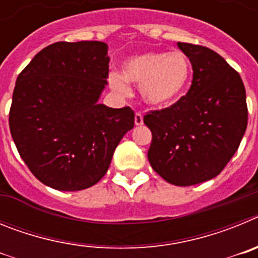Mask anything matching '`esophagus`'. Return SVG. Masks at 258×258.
Returning <instances> with one entry per match:
<instances>
[{"mask_svg":"<svg viewBox=\"0 0 258 258\" xmlns=\"http://www.w3.org/2000/svg\"><path fill=\"white\" fill-rule=\"evenodd\" d=\"M134 122H136L137 126L143 124V115L141 112H137L136 116H134Z\"/></svg>","mask_w":258,"mask_h":258,"instance_id":"34e87169","label":"esophagus"}]
</instances>
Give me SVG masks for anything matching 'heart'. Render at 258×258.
Here are the masks:
<instances>
[{
    "instance_id": "1",
    "label": "heart",
    "mask_w": 258,
    "mask_h": 258,
    "mask_svg": "<svg viewBox=\"0 0 258 258\" xmlns=\"http://www.w3.org/2000/svg\"><path fill=\"white\" fill-rule=\"evenodd\" d=\"M191 67L181 51H150L127 58L121 75L109 74L111 88L118 94H129L128 84L140 86L143 102L154 107H165L178 101L190 81Z\"/></svg>"
}]
</instances>
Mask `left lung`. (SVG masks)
Masks as SVG:
<instances>
[{"mask_svg": "<svg viewBox=\"0 0 258 258\" xmlns=\"http://www.w3.org/2000/svg\"><path fill=\"white\" fill-rule=\"evenodd\" d=\"M192 66V84L177 103L143 121L152 133V169L175 186L217 177L238 150L248 122L240 76L213 50L177 42Z\"/></svg>", "mask_w": 258, "mask_h": 258, "instance_id": "left-lung-1", "label": "left lung"}]
</instances>
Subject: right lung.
I'll return each instance as SVG.
<instances>
[{"label": "right lung", "mask_w": 258, "mask_h": 258, "mask_svg": "<svg viewBox=\"0 0 258 258\" xmlns=\"http://www.w3.org/2000/svg\"><path fill=\"white\" fill-rule=\"evenodd\" d=\"M108 63L104 42L60 41L36 54L18 76L9 115L11 137L29 170L49 187L94 186L133 129V109L98 102Z\"/></svg>", "instance_id": "1"}]
</instances>
